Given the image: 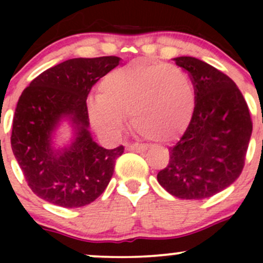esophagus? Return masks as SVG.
<instances>
[{
    "mask_svg": "<svg viewBox=\"0 0 263 263\" xmlns=\"http://www.w3.org/2000/svg\"><path fill=\"white\" fill-rule=\"evenodd\" d=\"M126 148L128 151H135V152H143V151L148 148V146L141 143H127L126 144Z\"/></svg>",
    "mask_w": 263,
    "mask_h": 263,
    "instance_id": "34e87169",
    "label": "esophagus"
}]
</instances>
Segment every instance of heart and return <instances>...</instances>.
<instances>
[{
    "instance_id": "heart-1",
    "label": "heart",
    "mask_w": 263,
    "mask_h": 263,
    "mask_svg": "<svg viewBox=\"0 0 263 263\" xmlns=\"http://www.w3.org/2000/svg\"><path fill=\"white\" fill-rule=\"evenodd\" d=\"M194 106V89L183 69L135 62L102 80L100 98L90 102L89 114L102 135L120 134L131 115L140 134L168 141L188 126Z\"/></svg>"
}]
</instances>
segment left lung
<instances>
[{"instance_id": "1", "label": "left lung", "mask_w": 263, "mask_h": 263, "mask_svg": "<svg viewBox=\"0 0 263 263\" xmlns=\"http://www.w3.org/2000/svg\"><path fill=\"white\" fill-rule=\"evenodd\" d=\"M188 73L195 93L192 120L170 147L158 183L179 199H205L240 177L252 134L249 106L228 75L193 57L174 58Z\"/></svg>"}]
</instances>
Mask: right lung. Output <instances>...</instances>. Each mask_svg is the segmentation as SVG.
I'll return each instance as SVG.
<instances>
[{
  "mask_svg": "<svg viewBox=\"0 0 263 263\" xmlns=\"http://www.w3.org/2000/svg\"><path fill=\"white\" fill-rule=\"evenodd\" d=\"M119 57L74 58L47 69L23 90L16 106L11 146L26 182L43 200L63 208L92 203L106 189L123 146L106 149L92 141L86 99L119 65ZM77 126L70 149L54 151L51 132L63 117Z\"/></svg>",
  "mask_w": 263,
  "mask_h": 263,
  "instance_id": "add662e5",
  "label": "right lung"
}]
</instances>
